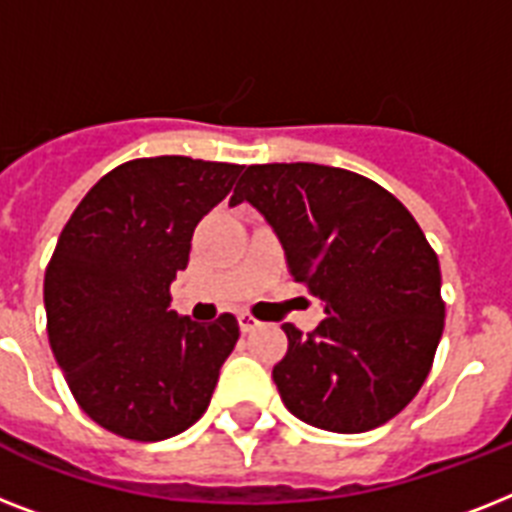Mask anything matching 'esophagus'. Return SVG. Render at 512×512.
<instances>
[{"instance_id":"esophagus-1","label":"esophagus","mask_w":512,"mask_h":512,"mask_svg":"<svg viewBox=\"0 0 512 512\" xmlns=\"http://www.w3.org/2000/svg\"><path fill=\"white\" fill-rule=\"evenodd\" d=\"M260 321L255 319V316H249V313H239V327L241 332H252V329L257 327Z\"/></svg>"}]
</instances>
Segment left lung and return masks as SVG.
I'll list each match as a JSON object with an SVG mask.
<instances>
[{"mask_svg": "<svg viewBox=\"0 0 512 512\" xmlns=\"http://www.w3.org/2000/svg\"><path fill=\"white\" fill-rule=\"evenodd\" d=\"M241 201L273 225L289 276L324 300L313 332L281 327L284 406L332 433L393 420L428 377L446 313L438 255L412 212L369 177L311 162L249 164Z\"/></svg>", "mask_w": 512, "mask_h": 512, "instance_id": "8db88e82", "label": "left lung"}]
</instances>
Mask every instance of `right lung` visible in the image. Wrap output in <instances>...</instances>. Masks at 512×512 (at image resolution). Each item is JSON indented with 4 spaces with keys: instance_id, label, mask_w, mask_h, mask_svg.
<instances>
[{
    "instance_id": "add662e5",
    "label": "right lung",
    "mask_w": 512,
    "mask_h": 512,
    "mask_svg": "<svg viewBox=\"0 0 512 512\" xmlns=\"http://www.w3.org/2000/svg\"><path fill=\"white\" fill-rule=\"evenodd\" d=\"M239 172L191 156L132 159L92 185L60 233L44 271L47 337L71 396L100 428L148 444L207 412L239 321L180 319L170 284Z\"/></svg>"
}]
</instances>
